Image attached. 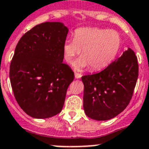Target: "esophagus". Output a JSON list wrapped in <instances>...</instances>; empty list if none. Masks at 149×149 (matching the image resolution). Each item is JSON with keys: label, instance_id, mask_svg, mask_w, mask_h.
<instances>
[{"label": "esophagus", "instance_id": "1", "mask_svg": "<svg viewBox=\"0 0 149 149\" xmlns=\"http://www.w3.org/2000/svg\"><path fill=\"white\" fill-rule=\"evenodd\" d=\"M74 77H75V78L79 79L82 77V74L80 73H77V72H75V74H74Z\"/></svg>", "mask_w": 149, "mask_h": 149}]
</instances>
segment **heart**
I'll return each mask as SVG.
<instances>
[{"label":"heart","mask_w":149,"mask_h":149,"mask_svg":"<svg viewBox=\"0 0 149 149\" xmlns=\"http://www.w3.org/2000/svg\"><path fill=\"white\" fill-rule=\"evenodd\" d=\"M121 38L114 30L97 27H84L74 31V39L63 45L64 58L72 64L81 52V58L76 62V69L88 66L91 72L102 70L112 63L119 52Z\"/></svg>","instance_id":"obj_1"}]
</instances>
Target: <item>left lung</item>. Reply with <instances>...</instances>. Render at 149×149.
I'll return each instance as SVG.
<instances>
[{
	"mask_svg": "<svg viewBox=\"0 0 149 149\" xmlns=\"http://www.w3.org/2000/svg\"><path fill=\"white\" fill-rule=\"evenodd\" d=\"M138 69L137 56L129 49L104 70L83 76L86 114L96 120H108L122 112L133 96Z\"/></svg>",
	"mask_w": 149,
	"mask_h": 149,
	"instance_id": "8db88e82",
	"label": "left lung"
}]
</instances>
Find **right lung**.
Masks as SVG:
<instances>
[{
    "instance_id": "obj_1",
    "label": "right lung",
    "mask_w": 149,
    "mask_h": 149,
    "mask_svg": "<svg viewBox=\"0 0 149 149\" xmlns=\"http://www.w3.org/2000/svg\"><path fill=\"white\" fill-rule=\"evenodd\" d=\"M69 29L60 22H45L26 32L16 46L9 78L17 103L34 118L61 111L74 74L63 63Z\"/></svg>"
}]
</instances>
